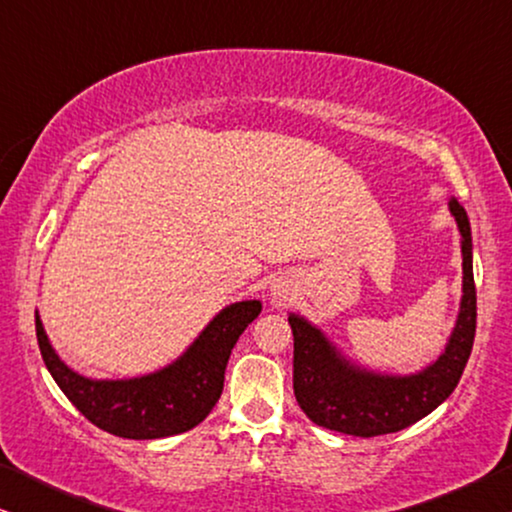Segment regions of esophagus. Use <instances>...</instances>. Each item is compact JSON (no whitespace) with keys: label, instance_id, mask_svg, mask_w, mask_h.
<instances>
[{"label":"esophagus","instance_id":"obj_1","mask_svg":"<svg viewBox=\"0 0 512 512\" xmlns=\"http://www.w3.org/2000/svg\"><path fill=\"white\" fill-rule=\"evenodd\" d=\"M272 300H275L277 305H286L291 300V291H289V286L286 284H277L275 289H272Z\"/></svg>","mask_w":512,"mask_h":512}]
</instances>
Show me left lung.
I'll return each instance as SVG.
<instances>
[{
  "label": "left lung",
  "mask_w": 512,
  "mask_h": 512,
  "mask_svg": "<svg viewBox=\"0 0 512 512\" xmlns=\"http://www.w3.org/2000/svg\"><path fill=\"white\" fill-rule=\"evenodd\" d=\"M461 233V305L445 352L412 375H382L354 366L340 349L300 314H289L293 331V394L300 410L324 429L373 438L419 422L452 394L464 373L475 338V282L471 223L464 207L450 198Z\"/></svg>",
  "instance_id": "1"
}]
</instances>
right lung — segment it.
Listing matches in <instances>:
<instances>
[{"mask_svg": "<svg viewBox=\"0 0 512 512\" xmlns=\"http://www.w3.org/2000/svg\"><path fill=\"white\" fill-rule=\"evenodd\" d=\"M261 307V300L223 307L177 361L130 380H90L74 373L55 354L39 314L34 324L48 373L88 422L118 438L153 440L191 431L212 412L221 398L230 352Z\"/></svg>", "mask_w": 512, "mask_h": 512, "instance_id": "1", "label": "right lung"}]
</instances>
